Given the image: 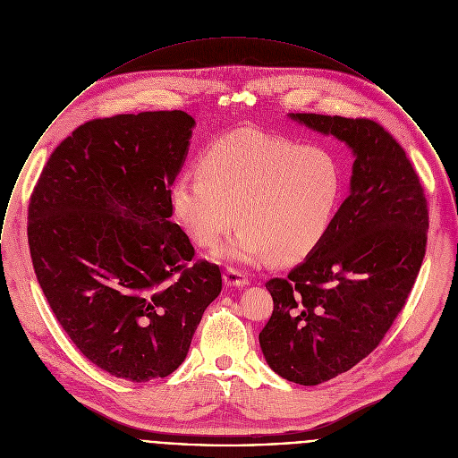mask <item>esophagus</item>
I'll return each mask as SVG.
<instances>
[{
	"label": "esophagus",
	"instance_id": "esophagus-1",
	"mask_svg": "<svg viewBox=\"0 0 458 458\" xmlns=\"http://www.w3.org/2000/svg\"><path fill=\"white\" fill-rule=\"evenodd\" d=\"M223 277H225V284H228V286H237L239 288V286H246L250 283L248 276L237 271V269H232V267H228L225 271Z\"/></svg>",
	"mask_w": 458,
	"mask_h": 458
}]
</instances>
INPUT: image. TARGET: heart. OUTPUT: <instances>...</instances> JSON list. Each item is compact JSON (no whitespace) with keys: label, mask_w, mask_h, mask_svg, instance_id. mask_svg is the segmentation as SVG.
Masks as SVG:
<instances>
[{"label":"heart","mask_w":458,"mask_h":458,"mask_svg":"<svg viewBox=\"0 0 458 458\" xmlns=\"http://www.w3.org/2000/svg\"><path fill=\"white\" fill-rule=\"evenodd\" d=\"M342 192L335 157L317 145L253 129L217 138L183 174L170 199L175 216L199 246H214L241 226L214 255L241 264L295 262L324 239Z\"/></svg>","instance_id":"b5f03b06"}]
</instances>
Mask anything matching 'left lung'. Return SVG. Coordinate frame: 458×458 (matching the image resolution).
<instances>
[{
	"label": "left lung",
	"mask_w": 458,
	"mask_h": 458,
	"mask_svg": "<svg viewBox=\"0 0 458 458\" xmlns=\"http://www.w3.org/2000/svg\"><path fill=\"white\" fill-rule=\"evenodd\" d=\"M354 154L351 194L320 244L266 283L275 310L259 335L283 378L317 386L363 361L402 311L425 259L428 208L396 140L368 118L290 113Z\"/></svg>",
	"instance_id": "left-lung-1"
}]
</instances>
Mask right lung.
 Masks as SVG:
<instances>
[{
	"label": "right lung",
	"mask_w": 458,
	"mask_h": 458,
	"mask_svg": "<svg viewBox=\"0 0 458 458\" xmlns=\"http://www.w3.org/2000/svg\"><path fill=\"white\" fill-rule=\"evenodd\" d=\"M194 118L145 111L80 125L51 154L28 207L38 284L93 365L132 380L182 365L221 271L199 260L170 192Z\"/></svg>",
	"instance_id": "1"
}]
</instances>
